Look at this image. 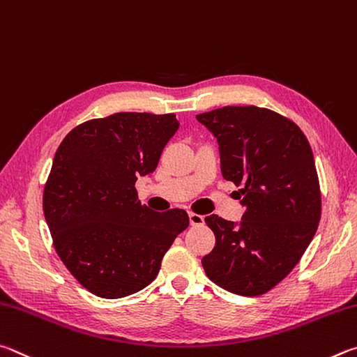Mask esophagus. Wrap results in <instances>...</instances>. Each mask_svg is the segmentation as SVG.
Returning a JSON list of instances; mask_svg holds the SVG:
<instances>
[{
    "mask_svg": "<svg viewBox=\"0 0 357 357\" xmlns=\"http://www.w3.org/2000/svg\"><path fill=\"white\" fill-rule=\"evenodd\" d=\"M190 222H191V226H202L204 216L197 215V213H190Z\"/></svg>",
    "mask_w": 357,
    "mask_h": 357,
    "instance_id": "1",
    "label": "esophagus"
}]
</instances>
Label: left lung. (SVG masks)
I'll return each mask as SVG.
<instances>
[{
	"label": "left lung",
	"instance_id": "1",
	"mask_svg": "<svg viewBox=\"0 0 357 357\" xmlns=\"http://www.w3.org/2000/svg\"><path fill=\"white\" fill-rule=\"evenodd\" d=\"M196 119L220 146L221 172L241 190V222L205 218L215 248L202 259L210 280L259 296L285 279L317 232L321 192L310 144L290 119L259 106H224Z\"/></svg>",
	"mask_w": 357,
	"mask_h": 357
}]
</instances>
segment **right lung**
<instances>
[{"instance_id": "right-lung-1", "label": "right lung", "mask_w": 357, "mask_h": 357, "mask_svg": "<svg viewBox=\"0 0 357 357\" xmlns=\"http://www.w3.org/2000/svg\"><path fill=\"white\" fill-rule=\"evenodd\" d=\"M178 125L175 114L116 112L75 127L56 150L43 215L62 264L96 296L123 298L153 282L190 226L185 210H150L135 188Z\"/></svg>"}]
</instances>
